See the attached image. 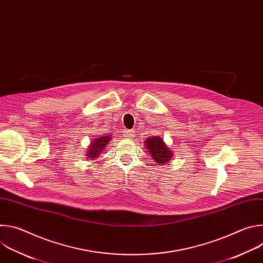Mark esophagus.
Listing matches in <instances>:
<instances>
[{
	"instance_id": "obj_1",
	"label": "esophagus",
	"mask_w": 263,
	"mask_h": 263,
	"mask_svg": "<svg viewBox=\"0 0 263 263\" xmlns=\"http://www.w3.org/2000/svg\"><path fill=\"white\" fill-rule=\"evenodd\" d=\"M134 135H135V132L133 130H125L124 131L125 138H132V137H134Z\"/></svg>"
}]
</instances>
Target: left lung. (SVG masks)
Masks as SVG:
<instances>
[{"mask_svg":"<svg viewBox=\"0 0 263 263\" xmlns=\"http://www.w3.org/2000/svg\"><path fill=\"white\" fill-rule=\"evenodd\" d=\"M144 144L148 154L158 165L168 163L174 157V152L166 145L161 136H149L144 140Z\"/></svg>","mask_w":263,"mask_h":263,"instance_id":"obj_1","label":"left lung"}]
</instances>
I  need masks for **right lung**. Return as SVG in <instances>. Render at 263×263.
<instances>
[{
    "mask_svg": "<svg viewBox=\"0 0 263 263\" xmlns=\"http://www.w3.org/2000/svg\"><path fill=\"white\" fill-rule=\"evenodd\" d=\"M110 140H111V135L109 134H105L101 137H97L92 139L88 147H86L87 151L85 156H87V160L97 159L101 155V153L104 151V148L106 147V145L109 143Z\"/></svg>",
    "mask_w": 263,
    "mask_h": 263,
    "instance_id": "1",
    "label": "right lung"
}]
</instances>
